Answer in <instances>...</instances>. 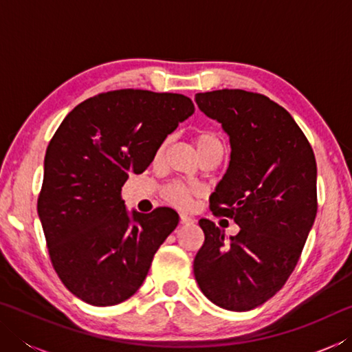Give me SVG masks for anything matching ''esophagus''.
Segmentation results:
<instances>
[{
    "label": "esophagus",
    "instance_id": "esophagus-1",
    "mask_svg": "<svg viewBox=\"0 0 352 352\" xmlns=\"http://www.w3.org/2000/svg\"><path fill=\"white\" fill-rule=\"evenodd\" d=\"M180 220H182V223H192L194 222V219L188 216V214H180Z\"/></svg>",
    "mask_w": 352,
    "mask_h": 352
}]
</instances>
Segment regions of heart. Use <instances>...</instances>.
<instances>
[{
	"label": "heart",
	"instance_id": "heart-1",
	"mask_svg": "<svg viewBox=\"0 0 352 352\" xmlns=\"http://www.w3.org/2000/svg\"><path fill=\"white\" fill-rule=\"evenodd\" d=\"M194 146L195 151H197L199 157L205 155L208 152H223V142L220 141L219 136L212 132H208V130H201L197 135L194 136ZM166 144L163 142L162 146L157 148V153L155 157L160 158L164 152ZM200 190L195 186H189V184L184 183H172L169 186H166L163 190V197L166 201H169L170 205H174L180 210H190L194 206L195 199L199 197Z\"/></svg>",
	"mask_w": 352,
	"mask_h": 352
}]
</instances>
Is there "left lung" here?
<instances>
[{"mask_svg": "<svg viewBox=\"0 0 352 352\" xmlns=\"http://www.w3.org/2000/svg\"><path fill=\"white\" fill-rule=\"evenodd\" d=\"M208 118L230 136V164L210 205L241 231L200 219L205 242L194 259L200 290L226 311L245 312L281 290L317 216V163L290 113L264 94L216 90L195 94Z\"/></svg>", "mask_w": 352, "mask_h": 352, "instance_id": "8db88e82", "label": "left lung"}]
</instances>
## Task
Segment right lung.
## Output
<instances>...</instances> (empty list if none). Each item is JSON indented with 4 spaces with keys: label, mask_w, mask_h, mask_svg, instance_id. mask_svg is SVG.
<instances>
[{
    "label": "right lung",
    "mask_w": 352,
    "mask_h": 352,
    "mask_svg": "<svg viewBox=\"0 0 352 352\" xmlns=\"http://www.w3.org/2000/svg\"><path fill=\"white\" fill-rule=\"evenodd\" d=\"M192 113L183 94L115 90L74 107L52 136L37 211L52 267L82 301L115 306L144 283L178 214H129L121 190Z\"/></svg>",
    "instance_id": "obj_1"
}]
</instances>
